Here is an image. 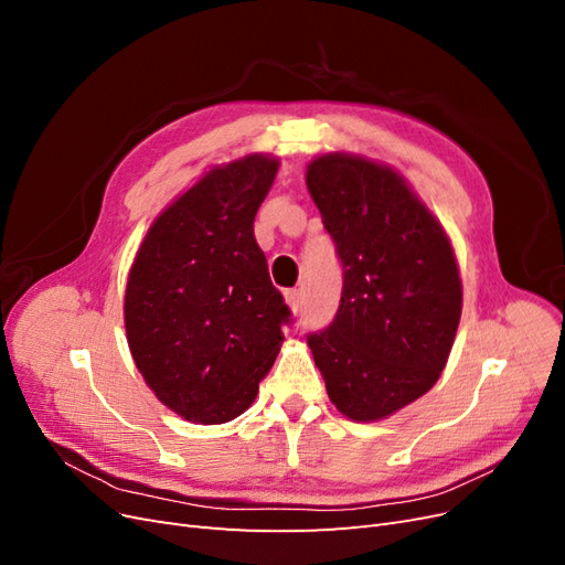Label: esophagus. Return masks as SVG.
<instances>
[{
    "instance_id": "1",
    "label": "esophagus",
    "mask_w": 565,
    "mask_h": 565,
    "mask_svg": "<svg viewBox=\"0 0 565 565\" xmlns=\"http://www.w3.org/2000/svg\"><path fill=\"white\" fill-rule=\"evenodd\" d=\"M285 301L292 311H299V289H287L285 292Z\"/></svg>"
}]
</instances>
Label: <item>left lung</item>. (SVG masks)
<instances>
[{
  "mask_svg": "<svg viewBox=\"0 0 565 565\" xmlns=\"http://www.w3.org/2000/svg\"><path fill=\"white\" fill-rule=\"evenodd\" d=\"M306 185L341 262L339 309L306 334L339 413L374 422L429 391L452 349L461 282L446 231L388 167L322 156Z\"/></svg>",
  "mask_w": 565,
  "mask_h": 565,
  "instance_id": "obj_1",
  "label": "left lung"
}]
</instances>
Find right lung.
<instances>
[{"label":"right lung","instance_id":"right-lung-1","mask_svg":"<svg viewBox=\"0 0 565 565\" xmlns=\"http://www.w3.org/2000/svg\"><path fill=\"white\" fill-rule=\"evenodd\" d=\"M276 174L278 160L264 156L212 169L156 218L131 264L134 363L185 419L243 415L292 322L252 226Z\"/></svg>","mask_w":565,"mask_h":565}]
</instances>
